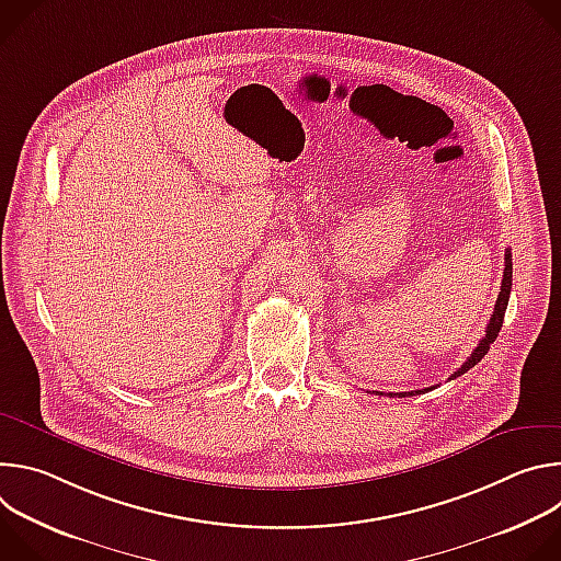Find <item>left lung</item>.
Returning a JSON list of instances; mask_svg holds the SVG:
<instances>
[{"label":"left lung","mask_w":561,"mask_h":561,"mask_svg":"<svg viewBox=\"0 0 561 561\" xmlns=\"http://www.w3.org/2000/svg\"><path fill=\"white\" fill-rule=\"evenodd\" d=\"M504 260H506V262H504V279H502V288H500V295H497V301H495V310H493V314H491V322H489V327H486V335L482 337V342L477 344V348L470 353V357L461 364V368H457V370L450 375V379L463 375V373L470 370L477 362H482V357L489 353L491 344L497 340V335H500V331H502L504 312H506L508 297H511V286H513V255H511V251H506V257H504ZM426 390H431V388L411 390V392H390V397H392V394L411 397V394H422V392H426Z\"/></svg>","instance_id":"8db88e82"}]
</instances>
